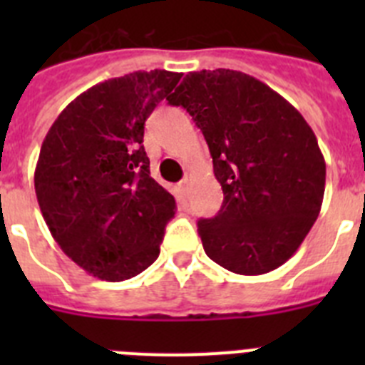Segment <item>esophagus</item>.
<instances>
[{
    "instance_id": "esophagus-1",
    "label": "esophagus",
    "mask_w": 365,
    "mask_h": 365,
    "mask_svg": "<svg viewBox=\"0 0 365 365\" xmlns=\"http://www.w3.org/2000/svg\"><path fill=\"white\" fill-rule=\"evenodd\" d=\"M190 185H192V177H190V175H186L185 179H182V180H180V182H179V186H180V188H182V190H185V192H188Z\"/></svg>"
}]
</instances>
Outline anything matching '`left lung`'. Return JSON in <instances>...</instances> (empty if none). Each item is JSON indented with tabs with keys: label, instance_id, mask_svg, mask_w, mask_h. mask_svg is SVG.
<instances>
[{
	"label": "left lung",
	"instance_id": "8db88e82",
	"mask_svg": "<svg viewBox=\"0 0 365 365\" xmlns=\"http://www.w3.org/2000/svg\"><path fill=\"white\" fill-rule=\"evenodd\" d=\"M210 148L222 206L197 230L206 256L257 276L278 269L320 214L325 160L311 125L282 95L241 71L186 74L172 96Z\"/></svg>",
	"mask_w": 365,
	"mask_h": 365
}]
</instances>
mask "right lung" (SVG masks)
I'll return each instance as SVG.
<instances>
[{"label":"right lung","mask_w":365,"mask_h":365,"mask_svg":"<svg viewBox=\"0 0 365 365\" xmlns=\"http://www.w3.org/2000/svg\"><path fill=\"white\" fill-rule=\"evenodd\" d=\"M182 73L135 71L89 87L45 135L34 172L54 241L86 272L130 279L160 252L175 199L150 175L144 124Z\"/></svg>","instance_id":"right-lung-1"}]
</instances>
